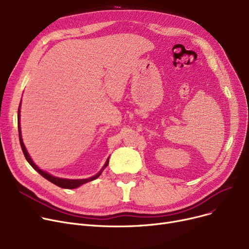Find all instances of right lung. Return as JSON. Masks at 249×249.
I'll return each instance as SVG.
<instances>
[{
    "mask_svg": "<svg viewBox=\"0 0 249 249\" xmlns=\"http://www.w3.org/2000/svg\"><path fill=\"white\" fill-rule=\"evenodd\" d=\"M19 120H20V107H19V109H18V130H19L20 144H21V148H22V151H23V153H24L25 159L27 160V161L30 163V165L35 169V171H37L43 178H45L46 179H48L49 181H51L52 184H54V185H56V186H58V187H60V188H63V189H75V188H77V187H80V186L86 184V182H88V181L94 180V179H96L97 178H99L100 175L102 174L103 169H104L105 167H106V166L108 165V163H109V159H108L107 161H106V164H105L104 167L102 168V171H101L99 174H97L96 176L91 177V178H84V179H69V178H59L52 177L51 175H49V174H47V173L41 171V169L39 168V167L32 161V160L30 159V156H29L27 150H26V148H25V146H24V143H23V141H22V136H21V131H20V122H19Z\"/></svg>",
    "mask_w": 249,
    "mask_h": 249,
    "instance_id": "add662e5",
    "label": "right lung"
}]
</instances>
